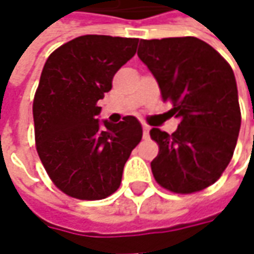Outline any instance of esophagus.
<instances>
[{"instance_id": "obj_1", "label": "esophagus", "mask_w": 254, "mask_h": 254, "mask_svg": "<svg viewBox=\"0 0 254 254\" xmlns=\"http://www.w3.org/2000/svg\"><path fill=\"white\" fill-rule=\"evenodd\" d=\"M142 135H144V138H148V135H150V126L142 124Z\"/></svg>"}]
</instances>
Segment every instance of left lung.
I'll return each instance as SVG.
<instances>
[{"label":"left lung","mask_w":254,"mask_h":254,"mask_svg":"<svg viewBox=\"0 0 254 254\" xmlns=\"http://www.w3.org/2000/svg\"><path fill=\"white\" fill-rule=\"evenodd\" d=\"M138 58L157 79L171 116L172 134L152 128L158 144L152 175L174 193H193L219 180L229 165L240 130L236 79L230 64L210 45L193 36L141 39Z\"/></svg>","instance_id":"obj_1"}]
</instances>
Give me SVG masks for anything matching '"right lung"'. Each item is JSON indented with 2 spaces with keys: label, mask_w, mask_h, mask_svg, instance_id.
I'll use <instances>...</instances> for the list:
<instances>
[{
  "label": "right lung",
  "mask_w": 254,
  "mask_h": 254,
  "mask_svg": "<svg viewBox=\"0 0 254 254\" xmlns=\"http://www.w3.org/2000/svg\"><path fill=\"white\" fill-rule=\"evenodd\" d=\"M137 45V38L83 35L54 51L42 69L32 106L36 151L56 188L72 198L99 200L114 193L141 141L135 117L104 126L97 119V102L112 90L113 76Z\"/></svg>",
  "instance_id": "obj_1"
}]
</instances>
